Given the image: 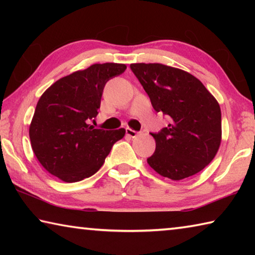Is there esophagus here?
Listing matches in <instances>:
<instances>
[{
	"mask_svg": "<svg viewBox=\"0 0 255 255\" xmlns=\"http://www.w3.org/2000/svg\"><path fill=\"white\" fill-rule=\"evenodd\" d=\"M126 135L133 138L138 135V132L136 130H133V129H131V128H126Z\"/></svg>",
	"mask_w": 255,
	"mask_h": 255,
	"instance_id": "34e87169",
	"label": "esophagus"
}]
</instances>
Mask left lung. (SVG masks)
<instances>
[{
  "mask_svg": "<svg viewBox=\"0 0 255 255\" xmlns=\"http://www.w3.org/2000/svg\"><path fill=\"white\" fill-rule=\"evenodd\" d=\"M154 110L170 119L154 137L156 148L147 163L159 175L179 181L204 170L222 140L218 102L190 73L163 64H130Z\"/></svg>",
  "mask_w": 255,
  "mask_h": 255,
  "instance_id": "8db88e82",
  "label": "left lung"
}]
</instances>
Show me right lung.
I'll use <instances>...</instances> for the list:
<instances>
[{"label":"right lung","instance_id":"obj_1","mask_svg":"<svg viewBox=\"0 0 255 255\" xmlns=\"http://www.w3.org/2000/svg\"><path fill=\"white\" fill-rule=\"evenodd\" d=\"M126 68L125 64H93L56 81L40 97L29 136L34 155L50 174L70 183L89 178L125 136L124 128L97 129L90 122L97 117L107 82Z\"/></svg>","mask_w":255,"mask_h":255}]
</instances>
